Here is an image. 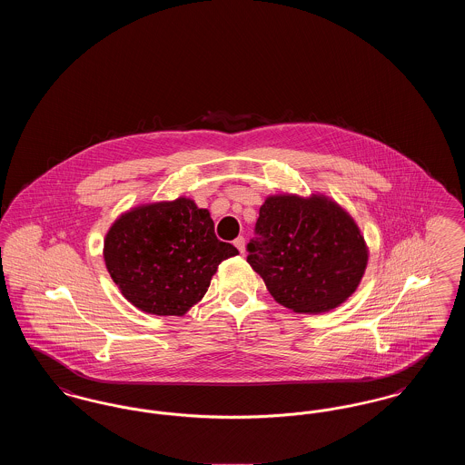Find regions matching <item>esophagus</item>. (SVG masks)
I'll list each match as a JSON object with an SVG mask.
<instances>
[{"instance_id": "34e87169", "label": "esophagus", "mask_w": 465, "mask_h": 465, "mask_svg": "<svg viewBox=\"0 0 465 465\" xmlns=\"http://www.w3.org/2000/svg\"><path fill=\"white\" fill-rule=\"evenodd\" d=\"M233 245L241 251V252H245V241H243V237H237L235 241H233Z\"/></svg>"}]
</instances>
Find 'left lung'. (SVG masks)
I'll use <instances>...</instances> for the list:
<instances>
[{
  "label": "left lung",
  "mask_w": 465,
  "mask_h": 465,
  "mask_svg": "<svg viewBox=\"0 0 465 465\" xmlns=\"http://www.w3.org/2000/svg\"><path fill=\"white\" fill-rule=\"evenodd\" d=\"M247 263L298 313L336 309L359 288L370 249L354 218L324 193L268 195Z\"/></svg>",
  "instance_id": "8db88e82"
}]
</instances>
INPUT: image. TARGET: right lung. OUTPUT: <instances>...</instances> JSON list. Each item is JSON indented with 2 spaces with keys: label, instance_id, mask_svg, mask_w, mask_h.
<instances>
[{
  "label": "right lung",
  "instance_id": "right-lung-1",
  "mask_svg": "<svg viewBox=\"0 0 465 465\" xmlns=\"http://www.w3.org/2000/svg\"><path fill=\"white\" fill-rule=\"evenodd\" d=\"M237 254L214 235L211 213L188 197L131 207L113 222L103 247L125 300L160 317L197 305L220 263Z\"/></svg>",
  "mask_w": 465,
  "mask_h": 465
}]
</instances>
